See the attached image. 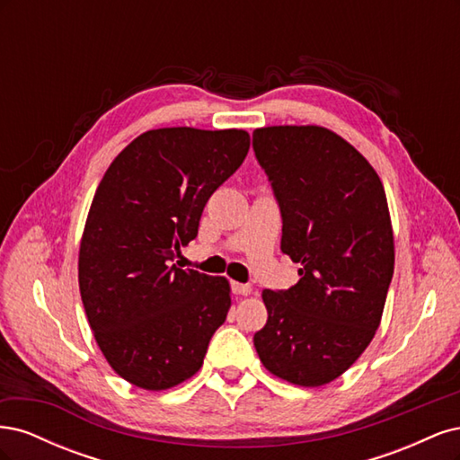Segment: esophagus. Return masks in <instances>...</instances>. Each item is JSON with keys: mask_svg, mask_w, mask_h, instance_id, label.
<instances>
[{"mask_svg": "<svg viewBox=\"0 0 460 460\" xmlns=\"http://www.w3.org/2000/svg\"><path fill=\"white\" fill-rule=\"evenodd\" d=\"M232 291L235 296H249L253 291V288L249 284H240V282H234L232 284Z\"/></svg>", "mask_w": 460, "mask_h": 460, "instance_id": "1", "label": "esophagus"}]
</instances>
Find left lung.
I'll return each instance as SVG.
<instances>
[{
    "instance_id": "8db88e82",
    "label": "left lung",
    "mask_w": 460,
    "mask_h": 460,
    "mask_svg": "<svg viewBox=\"0 0 460 460\" xmlns=\"http://www.w3.org/2000/svg\"><path fill=\"white\" fill-rule=\"evenodd\" d=\"M253 149L282 213V252L299 282L262 291L269 320L253 338L261 363L318 387L349 368L380 326L394 276V230L380 176L323 127H267Z\"/></svg>"
}]
</instances>
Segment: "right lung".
I'll return each mask as SVG.
<instances>
[{
  "label": "right lung",
  "instance_id": "1",
  "mask_svg": "<svg viewBox=\"0 0 460 460\" xmlns=\"http://www.w3.org/2000/svg\"><path fill=\"white\" fill-rule=\"evenodd\" d=\"M245 130H147L103 174L78 253L90 328L120 378L149 392L196 374L230 309L225 276L172 264L213 191L240 169Z\"/></svg>",
  "mask_w": 460,
  "mask_h": 460
}]
</instances>
